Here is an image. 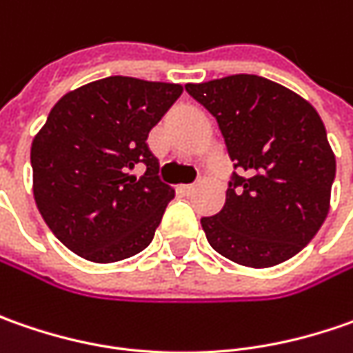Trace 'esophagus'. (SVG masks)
<instances>
[{
	"label": "esophagus",
	"instance_id": "obj_1",
	"mask_svg": "<svg viewBox=\"0 0 353 353\" xmlns=\"http://www.w3.org/2000/svg\"><path fill=\"white\" fill-rule=\"evenodd\" d=\"M194 188H196V184H181V186H179V190H181L183 194H192Z\"/></svg>",
	"mask_w": 353,
	"mask_h": 353
}]
</instances>
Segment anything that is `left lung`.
Returning a JSON list of instances; mask_svg holds the SVG:
<instances>
[{
	"label": "left lung",
	"mask_w": 353,
	"mask_h": 353,
	"mask_svg": "<svg viewBox=\"0 0 353 353\" xmlns=\"http://www.w3.org/2000/svg\"><path fill=\"white\" fill-rule=\"evenodd\" d=\"M184 88L216 117L234 165L224 208L200 220L208 243L245 267L291 259L324 224L336 176L316 110L255 74Z\"/></svg>",
	"instance_id": "8db88e82"
}]
</instances>
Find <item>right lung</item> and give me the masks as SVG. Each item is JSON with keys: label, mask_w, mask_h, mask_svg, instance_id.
<instances>
[{"label": "right lung", "mask_w": 353, "mask_h": 353, "mask_svg": "<svg viewBox=\"0 0 353 353\" xmlns=\"http://www.w3.org/2000/svg\"><path fill=\"white\" fill-rule=\"evenodd\" d=\"M181 84L108 76L62 96L31 147L33 194L50 232L76 255L114 263L155 236L172 186L159 176L149 131ZM145 166L137 179L130 170Z\"/></svg>", "instance_id": "1"}]
</instances>
